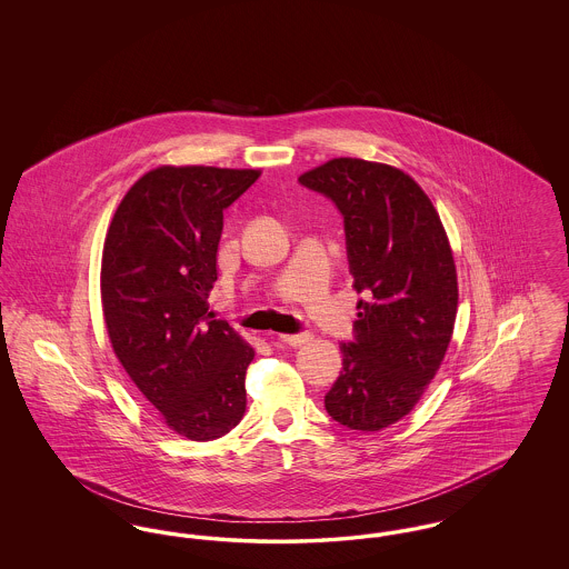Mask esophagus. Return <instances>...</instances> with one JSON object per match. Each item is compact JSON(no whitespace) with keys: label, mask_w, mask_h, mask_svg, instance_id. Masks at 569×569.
<instances>
[{"label":"esophagus","mask_w":569,"mask_h":569,"mask_svg":"<svg viewBox=\"0 0 569 569\" xmlns=\"http://www.w3.org/2000/svg\"><path fill=\"white\" fill-rule=\"evenodd\" d=\"M277 341H279V343H286V346H292V348H298V346L309 343V341H311V335H309V332H298V335H277Z\"/></svg>","instance_id":"34e87169"}]
</instances>
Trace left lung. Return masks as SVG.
I'll return each mask as SVG.
<instances>
[{"mask_svg":"<svg viewBox=\"0 0 569 569\" xmlns=\"http://www.w3.org/2000/svg\"><path fill=\"white\" fill-rule=\"evenodd\" d=\"M298 181L343 213L353 290L365 295L326 411L353 431H381L422 399L450 346L459 307L452 247L431 198L401 168L335 158Z\"/></svg>","mask_w":569,"mask_h":569,"instance_id":"left-lung-1","label":"left lung"}]
</instances>
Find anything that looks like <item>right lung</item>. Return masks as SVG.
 I'll return each instance as SVG.
<instances>
[{
	"label": "right lung",
	"instance_id": "right-lung-1",
	"mask_svg": "<svg viewBox=\"0 0 569 569\" xmlns=\"http://www.w3.org/2000/svg\"><path fill=\"white\" fill-rule=\"evenodd\" d=\"M262 170L158 166L119 202L102 251L110 346L163 425L191 441L232 431L253 348L213 320L209 292L228 209Z\"/></svg>",
	"mask_w": 569,
	"mask_h": 569
}]
</instances>
